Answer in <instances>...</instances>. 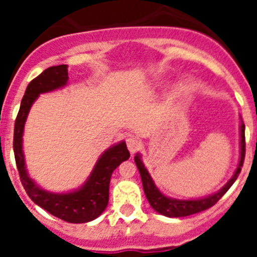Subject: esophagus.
<instances>
[{"mask_svg": "<svg viewBox=\"0 0 257 257\" xmlns=\"http://www.w3.org/2000/svg\"><path fill=\"white\" fill-rule=\"evenodd\" d=\"M126 144H127V148H128V151H130V153L134 154L136 151H139L140 145H142V142H140L138 138H134V136H131V138H128V139L126 140Z\"/></svg>", "mask_w": 257, "mask_h": 257, "instance_id": "esophagus-1", "label": "esophagus"}]
</instances>
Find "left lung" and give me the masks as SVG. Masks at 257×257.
I'll return each mask as SVG.
<instances>
[{"label": "left lung", "instance_id": "left-lung-1", "mask_svg": "<svg viewBox=\"0 0 257 257\" xmlns=\"http://www.w3.org/2000/svg\"><path fill=\"white\" fill-rule=\"evenodd\" d=\"M244 154H246V139H244V123L242 121L240 124V160L238 163V167L235 170L233 178L228 181V183L221 188L217 193L212 194L210 197L201 199H194V201H180V199H171L169 197L163 196L162 193L158 190V188L154 185L153 180H152L151 175L147 171L145 166L143 165L142 160H140L139 154L135 156V163L138 166V170L140 172L143 181V188H144V193L147 196V199L149 201L152 207L157 211V212L162 213L165 216L169 217H184L189 216L193 213H198L201 211H205L207 208L212 207L220 198L229 190V188L233 185L235 180H237L238 175L240 172V167L243 166Z\"/></svg>", "mask_w": 257, "mask_h": 257}]
</instances>
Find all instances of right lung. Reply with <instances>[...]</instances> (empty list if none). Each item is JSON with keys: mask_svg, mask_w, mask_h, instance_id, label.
<instances>
[{"mask_svg": "<svg viewBox=\"0 0 257 257\" xmlns=\"http://www.w3.org/2000/svg\"><path fill=\"white\" fill-rule=\"evenodd\" d=\"M67 81V65L61 64L47 68L40 76L29 82L26 94L22 99L19 113L15 119L14 154H15V162L19 171L20 181L29 198L54 216L67 222L79 224V222H87L96 219L105 210L109 201V181L112 172L123 161L128 160L130 152L127 151L124 142L108 149L105 153L101 154L85 185L81 189L67 194H54V193L45 192L28 178L24 165L22 142L23 130L29 109L38 95L56 90L64 86Z\"/></svg>", "mask_w": 257, "mask_h": 257, "instance_id": "obj_1", "label": "right lung"}]
</instances>
